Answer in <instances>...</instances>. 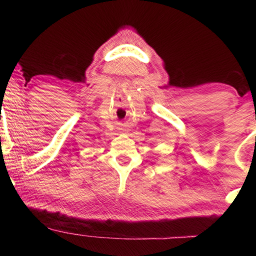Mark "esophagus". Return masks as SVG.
I'll use <instances>...</instances> for the list:
<instances>
[{
    "label": "esophagus",
    "mask_w": 256,
    "mask_h": 256,
    "mask_svg": "<svg viewBox=\"0 0 256 256\" xmlns=\"http://www.w3.org/2000/svg\"><path fill=\"white\" fill-rule=\"evenodd\" d=\"M118 129H120V132H124L126 130H127V128H126V127H122V128H118Z\"/></svg>",
    "instance_id": "obj_1"
}]
</instances>
